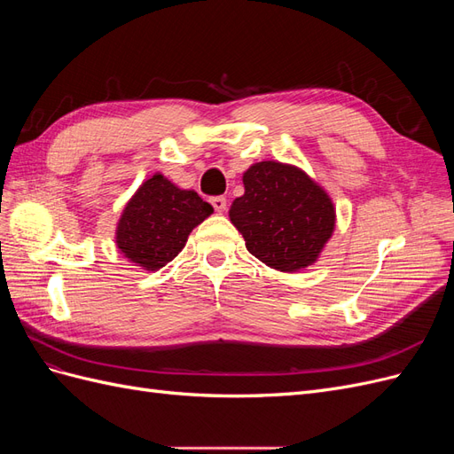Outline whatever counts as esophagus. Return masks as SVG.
Wrapping results in <instances>:
<instances>
[{
  "instance_id": "1",
  "label": "esophagus",
  "mask_w": 454,
  "mask_h": 454,
  "mask_svg": "<svg viewBox=\"0 0 454 454\" xmlns=\"http://www.w3.org/2000/svg\"><path fill=\"white\" fill-rule=\"evenodd\" d=\"M210 204L214 206L215 212L222 214V212H225V208H227V199H225V197H212V199H210Z\"/></svg>"
}]
</instances>
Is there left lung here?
Masks as SVG:
<instances>
[{"instance_id": "obj_1", "label": "left lung", "mask_w": 454, "mask_h": 454, "mask_svg": "<svg viewBox=\"0 0 454 454\" xmlns=\"http://www.w3.org/2000/svg\"><path fill=\"white\" fill-rule=\"evenodd\" d=\"M244 195L229 217L252 255L270 269L297 272L318 261L335 231L327 191L294 164L261 160L242 176Z\"/></svg>"}]
</instances>
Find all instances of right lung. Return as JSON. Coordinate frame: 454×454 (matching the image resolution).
I'll list each match as a JSON object with an SVG mask.
<instances>
[{
	"mask_svg": "<svg viewBox=\"0 0 454 454\" xmlns=\"http://www.w3.org/2000/svg\"><path fill=\"white\" fill-rule=\"evenodd\" d=\"M214 214L193 189H182L162 174H153L122 208L115 244L130 263L159 270L184 250L197 225Z\"/></svg>",
	"mask_w": 454,
	"mask_h": 454,
	"instance_id": "1",
	"label": "right lung"
}]
</instances>
